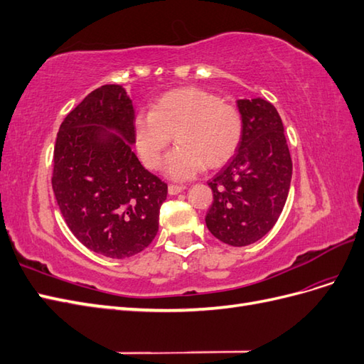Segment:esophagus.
<instances>
[{"instance_id": "obj_1", "label": "esophagus", "mask_w": 364, "mask_h": 364, "mask_svg": "<svg viewBox=\"0 0 364 364\" xmlns=\"http://www.w3.org/2000/svg\"><path fill=\"white\" fill-rule=\"evenodd\" d=\"M186 188V186H183V185H168V193L171 194V196H176V194H179V193H182L183 190Z\"/></svg>"}]
</instances>
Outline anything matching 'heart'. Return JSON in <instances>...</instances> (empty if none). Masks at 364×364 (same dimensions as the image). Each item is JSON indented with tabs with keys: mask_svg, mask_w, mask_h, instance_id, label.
Wrapping results in <instances>:
<instances>
[{
	"mask_svg": "<svg viewBox=\"0 0 364 364\" xmlns=\"http://www.w3.org/2000/svg\"><path fill=\"white\" fill-rule=\"evenodd\" d=\"M173 135L176 147L164 162L171 179L185 181L203 167L215 170L235 155L243 139V118L238 109L200 87H179L161 95L151 111L134 119L138 155L156 170Z\"/></svg>",
	"mask_w": 364,
	"mask_h": 364,
	"instance_id": "heart-1",
	"label": "heart"
}]
</instances>
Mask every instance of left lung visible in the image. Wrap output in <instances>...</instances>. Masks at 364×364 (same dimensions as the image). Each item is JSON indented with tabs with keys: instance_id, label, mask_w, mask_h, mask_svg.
<instances>
[{
	"instance_id": "1",
	"label": "left lung",
	"mask_w": 364,
	"mask_h": 364,
	"mask_svg": "<svg viewBox=\"0 0 364 364\" xmlns=\"http://www.w3.org/2000/svg\"><path fill=\"white\" fill-rule=\"evenodd\" d=\"M243 139L211 186L214 202L205 222L229 246H247L278 222L287 200L293 164L277 109L264 98L238 100Z\"/></svg>"
}]
</instances>
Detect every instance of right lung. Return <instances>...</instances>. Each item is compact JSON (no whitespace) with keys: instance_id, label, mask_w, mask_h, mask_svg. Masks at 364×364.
I'll use <instances>...</instances> for the list:
<instances>
[{"instance_id":"right-lung-1","label":"right lung","mask_w":364,"mask_h":364,"mask_svg":"<svg viewBox=\"0 0 364 364\" xmlns=\"http://www.w3.org/2000/svg\"><path fill=\"white\" fill-rule=\"evenodd\" d=\"M134 119L124 87L105 85L65 117L54 146L51 183L65 222L85 247L115 259L151 243L168 191L132 151Z\"/></svg>"}]
</instances>
